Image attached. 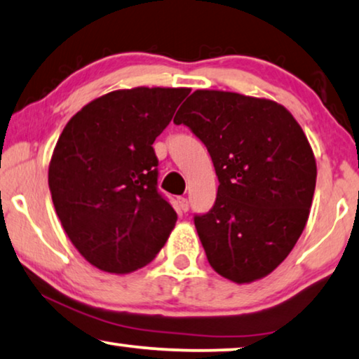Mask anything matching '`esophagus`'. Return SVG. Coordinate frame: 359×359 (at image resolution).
<instances>
[{"instance_id": "obj_1", "label": "esophagus", "mask_w": 359, "mask_h": 359, "mask_svg": "<svg viewBox=\"0 0 359 359\" xmlns=\"http://www.w3.org/2000/svg\"><path fill=\"white\" fill-rule=\"evenodd\" d=\"M178 207L181 212H188V209H189L188 199H186V197H178Z\"/></svg>"}]
</instances>
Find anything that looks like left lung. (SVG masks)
Segmentation results:
<instances>
[{"label":"left lung","instance_id":"8db88e82","mask_svg":"<svg viewBox=\"0 0 359 359\" xmlns=\"http://www.w3.org/2000/svg\"><path fill=\"white\" fill-rule=\"evenodd\" d=\"M209 150L217 199L194 217L207 261L235 283L264 278L303 233L316 189V158L287 108L235 92L196 90L175 116Z\"/></svg>","mask_w":359,"mask_h":359}]
</instances>
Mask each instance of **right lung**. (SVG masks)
<instances>
[{
	"instance_id": "1",
	"label": "right lung",
	"mask_w": 359,
	"mask_h": 359,
	"mask_svg": "<svg viewBox=\"0 0 359 359\" xmlns=\"http://www.w3.org/2000/svg\"><path fill=\"white\" fill-rule=\"evenodd\" d=\"M191 89L136 87L107 93L72 116L51 155L48 186L66 235L110 273L154 261L176 223L157 189L152 144Z\"/></svg>"
}]
</instances>
